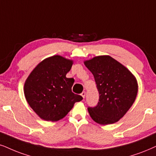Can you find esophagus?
Returning <instances> with one entry per match:
<instances>
[{"mask_svg":"<svg viewBox=\"0 0 156 156\" xmlns=\"http://www.w3.org/2000/svg\"><path fill=\"white\" fill-rule=\"evenodd\" d=\"M81 96H83V98H85V96H86V92L83 91V92L81 93Z\"/></svg>","mask_w":156,"mask_h":156,"instance_id":"1","label":"esophagus"}]
</instances>
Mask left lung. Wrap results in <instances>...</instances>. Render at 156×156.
<instances>
[{
    "label": "left lung",
    "instance_id": "obj_1",
    "mask_svg": "<svg viewBox=\"0 0 156 156\" xmlns=\"http://www.w3.org/2000/svg\"><path fill=\"white\" fill-rule=\"evenodd\" d=\"M94 75L99 94L97 105L88 107L90 117L100 125L119 121L135 101L137 83L131 72L108 55L84 62Z\"/></svg>",
    "mask_w": 156,
    "mask_h": 156
}]
</instances>
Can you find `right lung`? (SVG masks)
<instances>
[{
    "instance_id": "1",
    "label": "right lung",
    "mask_w": 156,
    "mask_h": 156,
    "mask_svg": "<svg viewBox=\"0 0 156 156\" xmlns=\"http://www.w3.org/2000/svg\"><path fill=\"white\" fill-rule=\"evenodd\" d=\"M72 65V60L55 55L38 64L26 80V99L42 119L58 121L83 99L72 92L73 78H66Z\"/></svg>"
}]
</instances>
